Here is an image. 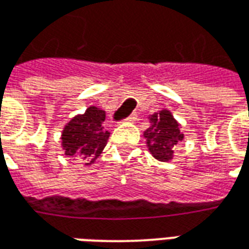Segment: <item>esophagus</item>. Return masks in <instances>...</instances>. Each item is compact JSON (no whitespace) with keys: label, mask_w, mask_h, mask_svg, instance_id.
Segmentation results:
<instances>
[{"label":"esophagus","mask_w":249,"mask_h":249,"mask_svg":"<svg viewBox=\"0 0 249 249\" xmlns=\"http://www.w3.org/2000/svg\"><path fill=\"white\" fill-rule=\"evenodd\" d=\"M125 121H126V123H133V121H136V114L132 113L130 116H128V117L125 119Z\"/></svg>","instance_id":"34e87169"}]
</instances>
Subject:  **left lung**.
<instances>
[{
    "label": "left lung",
    "instance_id": "left-lung-1",
    "mask_svg": "<svg viewBox=\"0 0 249 249\" xmlns=\"http://www.w3.org/2000/svg\"><path fill=\"white\" fill-rule=\"evenodd\" d=\"M151 126L144 132L146 145L152 156L160 161H169L173 159V146L183 140L180 125L173 119L169 110L151 116Z\"/></svg>",
    "mask_w": 249,
    "mask_h": 249
}]
</instances>
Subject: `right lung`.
I'll return each instance as SVG.
<instances>
[{
	"label": "right lung",
	"mask_w": 249,
	"mask_h": 249,
	"mask_svg": "<svg viewBox=\"0 0 249 249\" xmlns=\"http://www.w3.org/2000/svg\"><path fill=\"white\" fill-rule=\"evenodd\" d=\"M105 112L97 107H89L84 114H78L62 130V148L68 157L81 159L87 165L97 159L107 145L108 130L104 129Z\"/></svg>",
	"instance_id": "obj_1"
}]
</instances>
